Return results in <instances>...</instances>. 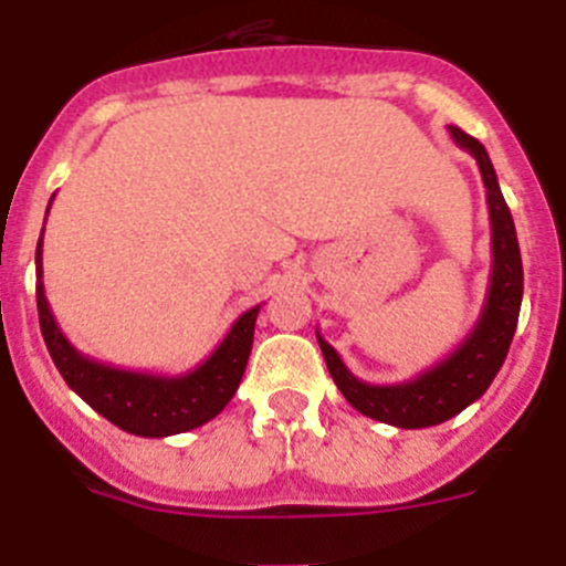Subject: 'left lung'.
Returning <instances> with one entry per match:
<instances>
[{
    "label": "left lung",
    "instance_id": "8db88e82",
    "mask_svg": "<svg viewBox=\"0 0 566 566\" xmlns=\"http://www.w3.org/2000/svg\"><path fill=\"white\" fill-rule=\"evenodd\" d=\"M448 132H451L453 144L470 151L479 163L486 188V205H490L492 273L484 310H481L473 332L446 359L400 384L361 381L345 367L337 350L317 334L323 359H326L328 373H332L334 384L345 395V400L361 415L378 422H389L395 429L440 426V422L451 420L453 415L468 409L470 403H475L506 359L514 328H517L520 304H523V260H520L517 232H514L512 212H509L506 199L501 193L490 155L475 137H470L459 126H448Z\"/></svg>",
    "mask_w": 566,
    "mask_h": 566
}]
</instances>
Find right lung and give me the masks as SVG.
Here are the masks:
<instances>
[{
	"label": "right lung",
	"instance_id": "right-lung-1",
	"mask_svg": "<svg viewBox=\"0 0 566 566\" xmlns=\"http://www.w3.org/2000/svg\"><path fill=\"white\" fill-rule=\"evenodd\" d=\"M49 207H52V201H49ZM41 254L43 232L35 251V298L43 343H46L49 356L57 365L65 384L93 411H98L113 426H118L120 431L135 437L185 434V431L199 429L207 420L221 415L223 406L238 392L240 378H243L245 365H249L251 343H254V323L262 304L243 312L232 323L221 345L193 370L179 373V376L124 370V367L104 365V361L80 354L69 343V337L60 332L57 321H54L52 310H49L46 293H43Z\"/></svg>",
	"mask_w": 566,
	"mask_h": 566
}]
</instances>
